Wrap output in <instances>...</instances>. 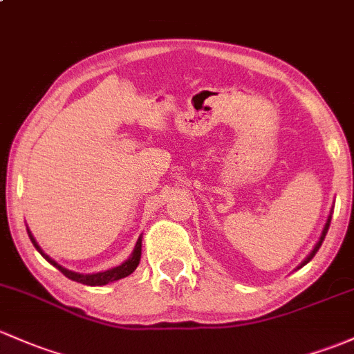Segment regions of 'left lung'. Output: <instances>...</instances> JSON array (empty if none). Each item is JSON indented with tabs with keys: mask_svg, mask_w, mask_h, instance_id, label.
Instances as JSON below:
<instances>
[{
	"mask_svg": "<svg viewBox=\"0 0 354 354\" xmlns=\"http://www.w3.org/2000/svg\"><path fill=\"white\" fill-rule=\"evenodd\" d=\"M330 218H333V208H330L329 215H327V221H326V224H324V229H322V232H321V237H319V241H317V243H315V245H314V249H312V251H310V252H308V256H307V258H305V259H304V261H302V263H300V265H299V266H297V270H300V268H302V266H305V265H307V263H308V261H310V259H312V258H314V256H315V252H317V251H319V248H321L322 241H324V237H326L327 230H329V224H330Z\"/></svg>",
	"mask_w": 354,
	"mask_h": 354,
	"instance_id": "left-lung-1",
	"label": "left lung"
}]
</instances>
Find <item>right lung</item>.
<instances>
[{
    "label": "right lung",
    "instance_id": "obj_1",
    "mask_svg": "<svg viewBox=\"0 0 354 354\" xmlns=\"http://www.w3.org/2000/svg\"><path fill=\"white\" fill-rule=\"evenodd\" d=\"M27 232H28L30 241H32V244L35 245L37 251H39L40 254H42L44 258H46L52 266L57 268V270L61 271V273L64 274V277H68L69 280L77 281V283H83V285H89V286L109 285V283H113V281H117V280H122V278L129 277V274H132L133 271H136V268L139 266L140 252H142V236H139V239H137L136 248H133L132 254H130L129 258L125 259L124 263H122V265H118V266H115V268H110V270H106V271H98V273H88V274L76 273V271H71V270H68V268L61 266L57 261H54V259H52L49 254H46V252L42 251V248H40V245H39V243H37V241H35L33 234L30 232L28 227H27Z\"/></svg>",
    "mask_w": 354,
    "mask_h": 354
}]
</instances>
